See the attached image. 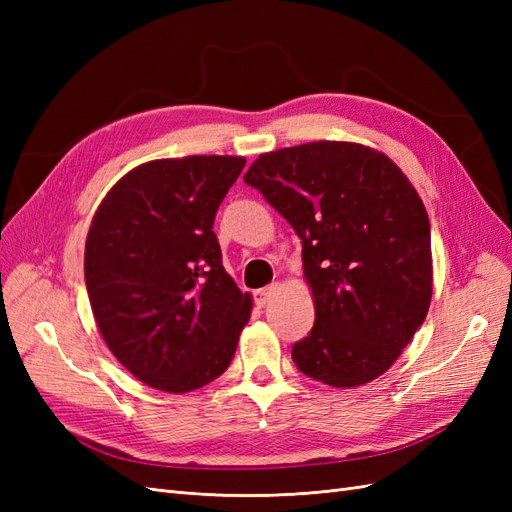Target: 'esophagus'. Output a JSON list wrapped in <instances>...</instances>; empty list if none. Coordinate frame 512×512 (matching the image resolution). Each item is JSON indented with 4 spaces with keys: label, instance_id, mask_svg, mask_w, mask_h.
Instances as JSON below:
<instances>
[{
    "label": "esophagus",
    "instance_id": "1",
    "mask_svg": "<svg viewBox=\"0 0 512 512\" xmlns=\"http://www.w3.org/2000/svg\"><path fill=\"white\" fill-rule=\"evenodd\" d=\"M275 290H277V284H273V286H267V288H260V290H254V303L258 305V307H265L269 301H271V297L275 294Z\"/></svg>",
    "mask_w": 512,
    "mask_h": 512
}]
</instances>
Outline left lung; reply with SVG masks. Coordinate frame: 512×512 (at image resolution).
Segmentation results:
<instances>
[{
	"label": "left lung",
	"mask_w": 512,
	"mask_h": 512,
	"mask_svg": "<svg viewBox=\"0 0 512 512\" xmlns=\"http://www.w3.org/2000/svg\"><path fill=\"white\" fill-rule=\"evenodd\" d=\"M243 181L303 245L316 320L294 365L335 389L382 376L431 303L429 218L408 177L380 151L318 141L262 153Z\"/></svg>",
	"instance_id": "obj_1"
}]
</instances>
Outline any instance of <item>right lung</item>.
Segmentation results:
<instances>
[{"mask_svg":"<svg viewBox=\"0 0 512 512\" xmlns=\"http://www.w3.org/2000/svg\"><path fill=\"white\" fill-rule=\"evenodd\" d=\"M245 166L190 156L136 166L106 194L85 243V284L106 346L134 378L188 393L222 376L252 297L222 265L213 232Z\"/></svg>","mask_w":512,"mask_h":512,"instance_id":"right-lung-1","label":"right lung"}]
</instances>
